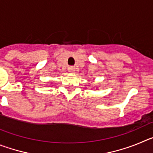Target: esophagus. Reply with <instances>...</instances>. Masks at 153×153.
Returning a JSON list of instances; mask_svg holds the SVG:
<instances>
[{
    "mask_svg": "<svg viewBox=\"0 0 153 153\" xmlns=\"http://www.w3.org/2000/svg\"><path fill=\"white\" fill-rule=\"evenodd\" d=\"M76 70V68L75 67H74V66H70V67H68V71L70 73H74L75 72Z\"/></svg>",
    "mask_w": 153,
    "mask_h": 153,
    "instance_id": "obj_1",
    "label": "esophagus"
}]
</instances>
